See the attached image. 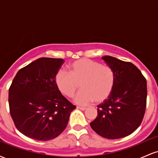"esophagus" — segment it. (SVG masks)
<instances>
[{"mask_svg": "<svg viewBox=\"0 0 158 158\" xmlns=\"http://www.w3.org/2000/svg\"><path fill=\"white\" fill-rule=\"evenodd\" d=\"M78 109H80L81 110H85L87 109V108H85V107H80V106H77Z\"/></svg>", "mask_w": 158, "mask_h": 158, "instance_id": "1", "label": "esophagus"}]
</instances>
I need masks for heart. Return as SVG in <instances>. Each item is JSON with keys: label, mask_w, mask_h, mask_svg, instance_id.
Segmentation results:
<instances>
[{"label": "heart", "mask_w": 158, "mask_h": 158, "mask_svg": "<svg viewBox=\"0 0 158 158\" xmlns=\"http://www.w3.org/2000/svg\"><path fill=\"white\" fill-rule=\"evenodd\" d=\"M68 70H59L55 76V83L59 91L70 98L75 95L79 83L82 90L76 97L78 104L88 105L94 101L102 102L112 93L115 74L108 65L81 59L70 63Z\"/></svg>", "instance_id": "obj_1"}]
</instances>
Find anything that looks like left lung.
Listing matches in <instances>:
<instances>
[{
	"instance_id": "obj_1",
	"label": "left lung",
	"mask_w": 158,
	"mask_h": 158,
	"mask_svg": "<svg viewBox=\"0 0 158 158\" xmlns=\"http://www.w3.org/2000/svg\"><path fill=\"white\" fill-rule=\"evenodd\" d=\"M102 59L113 69L115 85L109 97L97 106L98 115L90 127L107 139L131 135L140 126L146 107V79L135 64L112 56Z\"/></svg>"
}]
</instances>
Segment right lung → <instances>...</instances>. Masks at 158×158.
Segmentation results:
<instances>
[{
    "mask_svg": "<svg viewBox=\"0 0 158 158\" xmlns=\"http://www.w3.org/2000/svg\"><path fill=\"white\" fill-rule=\"evenodd\" d=\"M62 59L40 58L20 69L9 89L10 115L17 129L27 137L47 141L68 126L76 108L56 87L55 76Z\"/></svg>",
    "mask_w": 158,
    "mask_h": 158,
    "instance_id": "obj_1",
    "label": "right lung"
}]
</instances>
